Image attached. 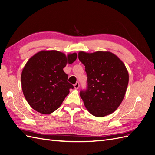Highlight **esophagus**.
Here are the masks:
<instances>
[{
    "label": "esophagus",
    "mask_w": 155,
    "mask_h": 155,
    "mask_svg": "<svg viewBox=\"0 0 155 155\" xmlns=\"http://www.w3.org/2000/svg\"><path fill=\"white\" fill-rule=\"evenodd\" d=\"M79 86H80V85H79L78 82H77L74 85V89H78Z\"/></svg>",
    "instance_id": "obj_1"
}]
</instances>
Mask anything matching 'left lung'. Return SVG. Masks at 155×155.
<instances>
[{"mask_svg":"<svg viewBox=\"0 0 155 155\" xmlns=\"http://www.w3.org/2000/svg\"><path fill=\"white\" fill-rule=\"evenodd\" d=\"M87 76V88L80 95L93 116L113 113L122 103L129 82L127 69L117 55L109 51L78 53Z\"/></svg>","mask_w":155,"mask_h":155,"instance_id":"1","label":"left lung"}]
</instances>
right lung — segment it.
I'll return each instance as SVG.
<instances>
[{
	"mask_svg": "<svg viewBox=\"0 0 155 155\" xmlns=\"http://www.w3.org/2000/svg\"><path fill=\"white\" fill-rule=\"evenodd\" d=\"M77 54L43 50L28 60L21 74L23 94L34 110L44 114L54 112L73 89L63 70L76 61Z\"/></svg>",
	"mask_w": 155,
	"mask_h": 155,
	"instance_id": "right-lung-1",
	"label": "right lung"
}]
</instances>
